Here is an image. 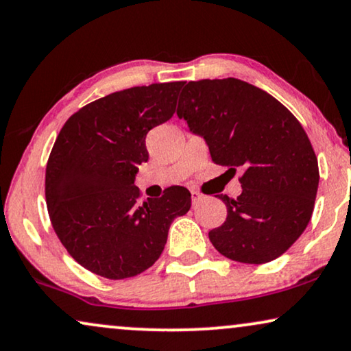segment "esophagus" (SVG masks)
I'll return each mask as SVG.
<instances>
[{
    "label": "esophagus",
    "instance_id": "obj_1",
    "mask_svg": "<svg viewBox=\"0 0 351 351\" xmlns=\"http://www.w3.org/2000/svg\"><path fill=\"white\" fill-rule=\"evenodd\" d=\"M191 195H193V204H197L199 200L204 197L202 193H200V191H197V189H191Z\"/></svg>",
    "mask_w": 351,
    "mask_h": 351
}]
</instances>
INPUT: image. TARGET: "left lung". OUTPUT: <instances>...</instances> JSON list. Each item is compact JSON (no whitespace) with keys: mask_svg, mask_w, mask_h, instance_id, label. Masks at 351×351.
<instances>
[{"mask_svg":"<svg viewBox=\"0 0 351 351\" xmlns=\"http://www.w3.org/2000/svg\"><path fill=\"white\" fill-rule=\"evenodd\" d=\"M208 144L213 163L242 171V194L219 195L226 221L208 232L219 254L261 265L281 256L305 231L319 168L305 130L268 93L237 78L184 83L178 110Z\"/></svg>","mask_w":351,"mask_h":351,"instance_id":"1","label":"left lung"}]
</instances>
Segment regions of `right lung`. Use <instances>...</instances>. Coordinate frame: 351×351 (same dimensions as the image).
<instances>
[{"label":"right lung","mask_w":351,"mask_h":351,"mask_svg":"<svg viewBox=\"0 0 351 351\" xmlns=\"http://www.w3.org/2000/svg\"><path fill=\"white\" fill-rule=\"evenodd\" d=\"M183 85L112 93L70 115L56 138L45 178L51 224L69 255L97 276L127 279L151 268L173 219L189 212L183 186L149 200L134 186L149 158L146 134L171 119Z\"/></svg>","instance_id":"obj_1"}]
</instances>
